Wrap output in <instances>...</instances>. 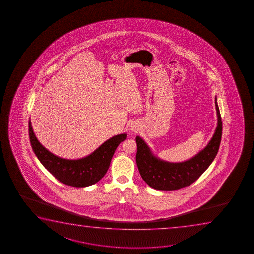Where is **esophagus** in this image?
<instances>
[{
  "instance_id": "esophagus-1",
  "label": "esophagus",
  "mask_w": 254,
  "mask_h": 254,
  "mask_svg": "<svg viewBox=\"0 0 254 254\" xmlns=\"http://www.w3.org/2000/svg\"><path fill=\"white\" fill-rule=\"evenodd\" d=\"M130 130H131L132 132H136L139 130V127H138V126H136L135 124H132V125L130 126Z\"/></svg>"
}]
</instances>
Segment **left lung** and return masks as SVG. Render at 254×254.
<instances>
[{"label": "left lung", "mask_w": 254, "mask_h": 254, "mask_svg": "<svg viewBox=\"0 0 254 254\" xmlns=\"http://www.w3.org/2000/svg\"><path fill=\"white\" fill-rule=\"evenodd\" d=\"M218 124L207 146L190 160L173 163L155 156L139 136L136 137V163L144 181L157 190L172 191L190 186L197 181L215 159L222 136V121L215 98Z\"/></svg>", "instance_id": "left-lung-1"}]
</instances>
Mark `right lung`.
<instances>
[{
	"instance_id": "add662e5",
	"label": "right lung",
	"mask_w": 254,
	"mask_h": 254,
	"mask_svg": "<svg viewBox=\"0 0 254 254\" xmlns=\"http://www.w3.org/2000/svg\"><path fill=\"white\" fill-rule=\"evenodd\" d=\"M28 133L32 149L43 167L62 183L74 188H86L102 179L110 166L117 146L127 138L126 133L114 136L89 155L79 160H66L50 153L39 142L30 120L28 121Z\"/></svg>"
}]
</instances>
